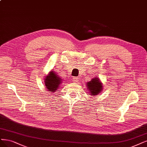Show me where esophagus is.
<instances>
[{"mask_svg": "<svg viewBox=\"0 0 147 147\" xmlns=\"http://www.w3.org/2000/svg\"><path fill=\"white\" fill-rule=\"evenodd\" d=\"M78 80H79V78L78 77H74V78H73V82H75V83L76 82H78Z\"/></svg>", "mask_w": 147, "mask_h": 147, "instance_id": "1", "label": "esophagus"}]
</instances>
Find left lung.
Here are the masks:
<instances>
[{
  "label": "left lung",
  "mask_w": 147,
  "mask_h": 147,
  "mask_svg": "<svg viewBox=\"0 0 147 147\" xmlns=\"http://www.w3.org/2000/svg\"><path fill=\"white\" fill-rule=\"evenodd\" d=\"M87 84L90 95H97L102 90L103 85L100 83L98 78L92 79V80L90 82H88Z\"/></svg>",
  "instance_id": "8db88e82"
}]
</instances>
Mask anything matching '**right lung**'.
Returning a JSON list of instances; mask_svg holds the SVG:
<instances>
[{
  "label": "right lung",
  "mask_w": 147,
  "mask_h": 147,
  "mask_svg": "<svg viewBox=\"0 0 147 147\" xmlns=\"http://www.w3.org/2000/svg\"><path fill=\"white\" fill-rule=\"evenodd\" d=\"M61 81L62 79L59 77L58 75H57L54 72H51L46 76L44 82L49 91L55 92V90L59 88Z\"/></svg>",
  "instance_id": "obj_1"
}]
</instances>
